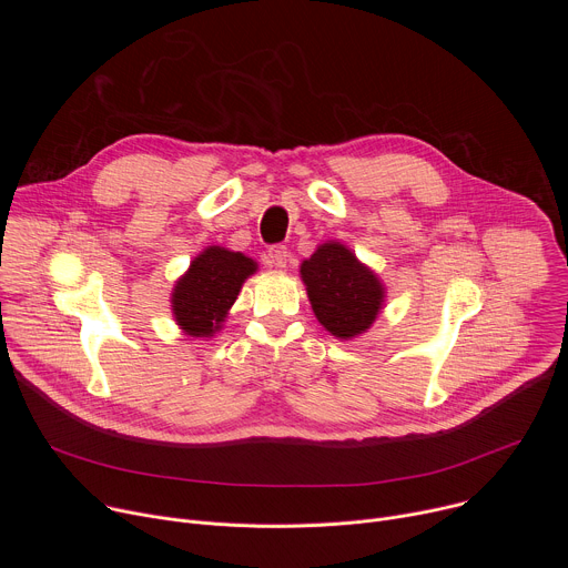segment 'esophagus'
I'll list each match as a JSON object with an SVG mask.
<instances>
[{
    "label": "esophagus",
    "instance_id": "esophagus-1",
    "mask_svg": "<svg viewBox=\"0 0 568 568\" xmlns=\"http://www.w3.org/2000/svg\"><path fill=\"white\" fill-rule=\"evenodd\" d=\"M287 258H290V252H287L285 245H274V247H270V252H267V263H270L272 267H276V270H283V267L287 265Z\"/></svg>",
    "mask_w": 568,
    "mask_h": 568
}]
</instances>
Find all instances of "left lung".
Here are the masks:
<instances>
[{
  "label": "left lung",
  "instance_id": "8db88e82",
  "mask_svg": "<svg viewBox=\"0 0 568 568\" xmlns=\"http://www.w3.org/2000/svg\"><path fill=\"white\" fill-rule=\"evenodd\" d=\"M314 316L331 335L353 339L366 333L384 305V285L342 242H323L301 263Z\"/></svg>",
  "mask_w": 568,
  "mask_h": 568
}]
</instances>
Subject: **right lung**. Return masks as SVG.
<instances>
[{
    "mask_svg": "<svg viewBox=\"0 0 568 568\" xmlns=\"http://www.w3.org/2000/svg\"><path fill=\"white\" fill-rule=\"evenodd\" d=\"M258 270L256 261L224 247H206L191 261L173 287V316L191 337H213L235 303L242 283Z\"/></svg>",
    "mask_w": 568,
    "mask_h": 568,
    "instance_id": "obj_1",
    "label": "right lung"
}]
</instances>
